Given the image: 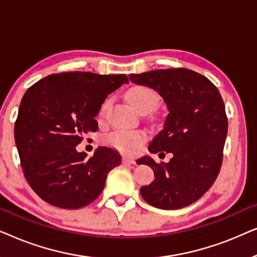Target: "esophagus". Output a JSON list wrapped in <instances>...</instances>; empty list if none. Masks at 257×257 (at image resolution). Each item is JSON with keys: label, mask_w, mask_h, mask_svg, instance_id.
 <instances>
[{"label": "esophagus", "mask_w": 257, "mask_h": 257, "mask_svg": "<svg viewBox=\"0 0 257 257\" xmlns=\"http://www.w3.org/2000/svg\"><path fill=\"white\" fill-rule=\"evenodd\" d=\"M122 164L128 165V166H132V165H136V161L133 159H128V158H122Z\"/></svg>", "instance_id": "34e87169"}]
</instances>
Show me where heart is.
I'll list each match as a JSON object with an SVG mask.
<instances>
[{
    "label": "heart",
    "instance_id": "obj_1",
    "mask_svg": "<svg viewBox=\"0 0 257 257\" xmlns=\"http://www.w3.org/2000/svg\"><path fill=\"white\" fill-rule=\"evenodd\" d=\"M126 98L136 110L152 111L159 103V96L153 89L147 86H133L127 91ZM106 104L100 108V114H104ZM147 135L144 131H115L107 137L108 145L124 153H136L146 142Z\"/></svg>",
    "mask_w": 257,
    "mask_h": 257
}]
</instances>
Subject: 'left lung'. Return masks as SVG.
<instances>
[{
  "instance_id": "1",
  "label": "left lung",
  "mask_w": 257,
  "mask_h": 257,
  "mask_svg": "<svg viewBox=\"0 0 257 257\" xmlns=\"http://www.w3.org/2000/svg\"><path fill=\"white\" fill-rule=\"evenodd\" d=\"M130 80L158 91L170 111L149 150L173 158L167 164L151 157L137 161L149 165L156 178L140 194L157 208H184L212 187L222 165L228 131L222 97L207 77L184 68L133 73Z\"/></svg>"
}]
</instances>
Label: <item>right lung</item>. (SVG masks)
<instances>
[{"label":"right lung","instance_id":"add662e5","mask_svg":"<svg viewBox=\"0 0 257 257\" xmlns=\"http://www.w3.org/2000/svg\"><path fill=\"white\" fill-rule=\"evenodd\" d=\"M127 84L126 75L71 71L44 77L21 100L15 143L24 177L45 202L65 209L89 205L104 189L117 151L98 147L90 159L77 152L83 136L96 132L94 117L111 92Z\"/></svg>","mask_w":257,"mask_h":257}]
</instances>
